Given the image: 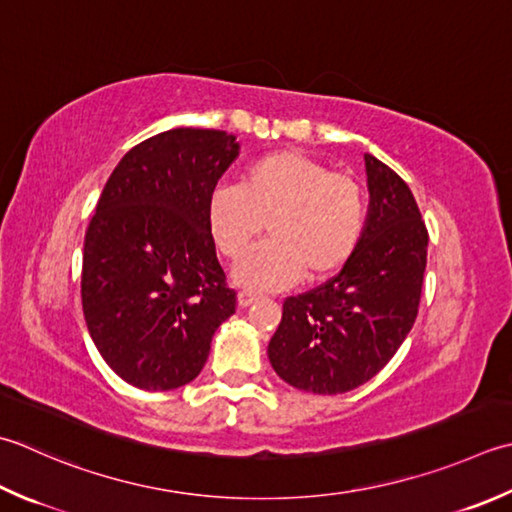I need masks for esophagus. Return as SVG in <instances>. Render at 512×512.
<instances>
[{
	"instance_id": "obj_1",
	"label": "esophagus",
	"mask_w": 512,
	"mask_h": 512,
	"mask_svg": "<svg viewBox=\"0 0 512 512\" xmlns=\"http://www.w3.org/2000/svg\"><path fill=\"white\" fill-rule=\"evenodd\" d=\"M257 299H259V295L253 293V290H239V295H237V302H239V306H242V308L255 304Z\"/></svg>"
}]
</instances>
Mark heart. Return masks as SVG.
I'll return each instance as SVG.
<instances>
[{
	"label": "heart",
	"mask_w": 512,
	"mask_h": 512,
	"mask_svg": "<svg viewBox=\"0 0 512 512\" xmlns=\"http://www.w3.org/2000/svg\"><path fill=\"white\" fill-rule=\"evenodd\" d=\"M210 237L224 257L242 259L264 222L270 242L235 268L246 288L275 290L339 273L355 255L366 224V193L353 175L335 173L302 150H277L250 162L239 186L208 197Z\"/></svg>",
	"instance_id": "b5f03b06"
}]
</instances>
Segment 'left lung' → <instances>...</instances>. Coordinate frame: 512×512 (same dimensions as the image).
I'll return each mask as SVG.
<instances>
[{"instance_id":"left-lung-1","label":"left lung","mask_w":512,"mask_h":512,"mask_svg":"<svg viewBox=\"0 0 512 512\" xmlns=\"http://www.w3.org/2000/svg\"><path fill=\"white\" fill-rule=\"evenodd\" d=\"M370 208L350 262L335 277L286 297L268 344L275 373L306 393L339 395L382 370L415 324L428 230L408 184L364 155Z\"/></svg>"}]
</instances>
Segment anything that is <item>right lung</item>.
Segmentation results:
<instances>
[{
    "label": "right lung",
    "mask_w": 512,
    "mask_h": 512,
    "mask_svg": "<svg viewBox=\"0 0 512 512\" xmlns=\"http://www.w3.org/2000/svg\"><path fill=\"white\" fill-rule=\"evenodd\" d=\"M237 155L224 130L173 128L130 148L108 177L84 239L82 308L99 355L128 384L193 382L235 313L206 204Z\"/></svg>",
    "instance_id": "obj_1"
}]
</instances>
